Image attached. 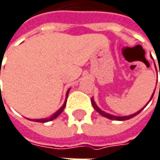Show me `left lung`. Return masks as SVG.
Masks as SVG:
<instances>
[{
    "instance_id": "left-lung-1",
    "label": "left lung",
    "mask_w": 160,
    "mask_h": 160,
    "mask_svg": "<svg viewBox=\"0 0 160 160\" xmlns=\"http://www.w3.org/2000/svg\"><path fill=\"white\" fill-rule=\"evenodd\" d=\"M159 89H160V86H159ZM155 90H156V88H155ZM154 93L155 91L153 92V94H152V96L150 97V99H149V101L148 102V104L150 102V100L152 99V97L154 96ZM91 103H92V105H93V108L96 109V111H97L101 116H103V117H105V118H109V119L111 120H118V121H124V120H128L132 118H134V117H136L137 115H138L141 111H142L143 109L145 108L146 107H147V105L143 108L142 109H140V110H138V112H136V113H134V114H132V115H129V116H124V117H118V116H114V115H110L108 113H106L105 111H103V110H101V109L99 108L98 107H97V105L96 104V102H95V100H94V97H92V99H91Z\"/></svg>"
}]
</instances>
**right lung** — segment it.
<instances>
[{
    "label": "right lung",
    "mask_w": 160,
    "mask_h": 160,
    "mask_svg": "<svg viewBox=\"0 0 160 160\" xmlns=\"http://www.w3.org/2000/svg\"><path fill=\"white\" fill-rule=\"evenodd\" d=\"M0 75H1V67H0ZM69 91H70V88L67 90V92H66V98H65V101H64V103H63V105L60 108L58 109L52 116H51L49 118H42V119H32V121H35V122H40V123H45V122H49V121H52V120H53L54 118H56L63 111V109L65 108V105H66V99H67V97H68V94H69Z\"/></svg>",
    "instance_id": "add662e5"
}]
</instances>
